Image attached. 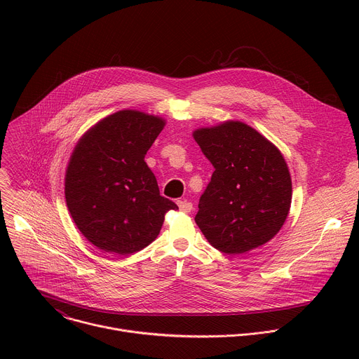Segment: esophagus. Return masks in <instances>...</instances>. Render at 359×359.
Segmentation results:
<instances>
[{"mask_svg":"<svg viewBox=\"0 0 359 359\" xmlns=\"http://www.w3.org/2000/svg\"><path fill=\"white\" fill-rule=\"evenodd\" d=\"M177 206L184 213H190L193 210V204L190 201H186V200H179L177 201Z\"/></svg>","mask_w":359,"mask_h":359,"instance_id":"34e87169","label":"esophagus"}]
</instances>
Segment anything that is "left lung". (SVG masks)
<instances>
[{"label": "left lung", "mask_w": 359, "mask_h": 359, "mask_svg": "<svg viewBox=\"0 0 359 359\" xmlns=\"http://www.w3.org/2000/svg\"><path fill=\"white\" fill-rule=\"evenodd\" d=\"M215 168L194 217L208 241L243 254L270 241L291 206V176L281 151L251 126L229 121L193 132Z\"/></svg>", "instance_id": "left-lung-1"}]
</instances>
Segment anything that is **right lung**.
<instances>
[{
    "mask_svg": "<svg viewBox=\"0 0 359 359\" xmlns=\"http://www.w3.org/2000/svg\"><path fill=\"white\" fill-rule=\"evenodd\" d=\"M165 119L139 111H119L99 121L74 149L65 198L79 231L99 250L132 254L161 233L165 215L179 209L161 196L146 151Z\"/></svg>",
    "mask_w": 359,
    "mask_h": 359,
    "instance_id": "add662e5",
    "label": "right lung"
}]
</instances>
